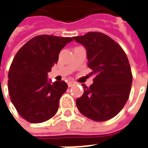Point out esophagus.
<instances>
[{
	"instance_id": "1",
	"label": "esophagus",
	"mask_w": 148,
	"mask_h": 148,
	"mask_svg": "<svg viewBox=\"0 0 148 148\" xmlns=\"http://www.w3.org/2000/svg\"><path fill=\"white\" fill-rule=\"evenodd\" d=\"M74 84H76V82H73V81L69 82H68V86H69V87H71V86H72Z\"/></svg>"
}]
</instances>
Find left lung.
Returning a JSON list of instances; mask_svg holds the SVG:
<instances>
[{"instance_id": "obj_1", "label": "left lung", "mask_w": 148, "mask_h": 148, "mask_svg": "<svg viewBox=\"0 0 148 148\" xmlns=\"http://www.w3.org/2000/svg\"><path fill=\"white\" fill-rule=\"evenodd\" d=\"M73 38L86 49L90 74L95 76L90 87L82 84L84 93L76 99L77 109L92 120H109L120 112L130 95L132 74L127 54L103 33L89 32Z\"/></svg>"}]
</instances>
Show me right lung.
I'll return each instance as SVG.
<instances>
[{
  "label": "right lung",
  "instance_id": "add662e5",
  "mask_svg": "<svg viewBox=\"0 0 148 148\" xmlns=\"http://www.w3.org/2000/svg\"><path fill=\"white\" fill-rule=\"evenodd\" d=\"M71 38L38 35L30 39L14 57L8 74L11 102L21 117L32 123L49 120L57 113L66 82L50 83L47 74L58 61L60 51Z\"/></svg>",
  "mask_w": 148,
  "mask_h": 148
}]
</instances>
